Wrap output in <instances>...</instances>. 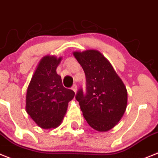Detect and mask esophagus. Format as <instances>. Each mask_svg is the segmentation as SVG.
<instances>
[{"instance_id": "34e87169", "label": "esophagus", "mask_w": 158, "mask_h": 158, "mask_svg": "<svg viewBox=\"0 0 158 158\" xmlns=\"http://www.w3.org/2000/svg\"><path fill=\"white\" fill-rule=\"evenodd\" d=\"M72 90L75 92V93H76V91H77V86H76V84H74L73 86H72Z\"/></svg>"}]
</instances>
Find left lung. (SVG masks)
<instances>
[{"mask_svg":"<svg viewBox=\"0 0 158 158\" xmlns=\"http://www.w3.org/2000/svg\"><path fill=\"white\" fill-rule=\"evenodd\" d=\"M86 75V92L76 95L88 124L107 131L121 120L127 104V89L112 64L99 51L74 52Z\"/></svg>","mask_w":158,"mask_h":158,"instance_id":"left-lung-1","label":"left lung"}]
</instances>
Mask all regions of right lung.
<instances>
[{
  "mask_svg": "<svg viewBox=\"0 0 158 158\" xmlns=\"http://www.w3.org/2000/svg\"><path fill=\"white\" fill-rule=\"evenodd\" d=\"M61 57L45 56L38 64L27 90L26 111L44 129L56 128L61 123L69 102L75 92L64 87L56 70Z\"/></svg>",
  "mask_w": 158,
  "mask_h": 158,
  "instance_id": "right-lung-1",
  "label": "right lung"
}]
</instances>
